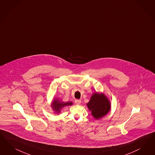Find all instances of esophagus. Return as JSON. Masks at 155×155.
Here are the masks:
<instances>
[{
  "mask_svg": "<svg viewBox=\"0 0 155 155\" xmlns=\"http://www.w3.org/2000/svg\"><path fill=\"white\" fill-rule=\"evenodd\" d=\"M75 103H76V104H77V105H80L81 101V100L76 99V100H75Z\"/></svg>",
  "mask_w": 155,
  "mask_h": 155,
  "instance_id": "1",
  "label": "esophagus"
}]
</instances>
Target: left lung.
<instances>
[{
  "label": "left lung",
  "instance_id": "left-lung-1",
  "mask_svg": "<svg viewBox=\"0 0 155 155\" xmlns=\"http://www.w3.org/2000/svg\"><path fill=\"white\" fill-rule=\"evenodd\" d=\"M87 106L91 115L96 120H99L107 115L110 110V102L107 96L102 92L93 94Z\"/></svg>",
  "mask_w": 155,
  "mask_h": 155
}]
</instances>
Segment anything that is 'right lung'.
I'll list each match as a JSON object with an SVG mask.
<instances>
[{
  "instance_id": "obj_1",
  "label": "right lung",
  "mask_w": 155,
  "mask_h": 155,
  "mask_svg": "<svg viewBox=\"0 0 155 155\" xmlns=\"http://www.w3.org/2000/svg\"><path fill=\"white\" fill-rule=\"evenodd\" d=\"M72 104H73V103L71 101L64 102V101H60L59 99H58L56 98L54 100H52L51 103V107L54 113L58 114H60L61 110L63 109V108L67 106L72 105Z\"/></svg>"
}]
</instances>
